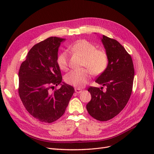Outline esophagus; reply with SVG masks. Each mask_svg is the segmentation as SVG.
Wrapping results in <instances>:
<instances>
[{
    "mask_svg": "<svg viewBox=\"0 0 154 154\" xmlns=\"http://www.w3.org/2000/svg\"><path fill=\"white\" fill-rule=\"evenodd\" d=\"M75 92H76V93H78V94H80V92H82V89H80V88H75Z\"/></svg>",
    "mask_w": 154,
    "mask_h": 154,
    "instance_id": "obj_1",
    "label": "esophagus"
}]
</instances>
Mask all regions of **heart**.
Wrapping results in <instances>:
<instances>
[{"mask_svg": "<svg viewBox=\"0 0 154 154\" xmlns=\"http://www.w3.org/2000/svg\"><path fill=\"white\" fill-rule=\"evenodd\" d=\"M71 49L83 57L82 66L88 69L72 70L65 76L67 84L76 87H84L89 80L91 72L93 74H100L106 69L108 65V57L105 51L96 49V46L85 40H80L74 43ZM59 68L65 71L67 68V53L66 51L60 53L57 59Z\"/></svg>", "mask_w": 154, "mask_h": 154, "instance_id": "b5f03b06", "label": "heart"}]
</instances>
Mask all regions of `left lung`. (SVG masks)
I'll list each match as a JSON object with an SVG mask.
<instances>
[{"label":"left lung","mask_w":154,"mask_h":154,"mask_svg":"<svg viewBox=\"0 0 154 154\" xmlns=\"http://www.w3.org/2000/svg\"><path fill=\"white\" fill-rule=\"evenodd\" d=\"M108 65L96 82L106 86V91L91 87V100L86 108L92 118L105 122L117 116L127 105L132 94L134 69L130 55L117 40L105 35L101 37Z\"/></svg>","instance_id":"obj_1"}]
</instances>
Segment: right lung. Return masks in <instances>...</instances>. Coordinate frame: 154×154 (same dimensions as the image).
Listing matches in <instances>:
<instances>
[{
  "mask_svg": "<svg viewBox=\"0 0 154 154\" xmlns=\"http://www.w3.org/2000/svg\"><path fill=\"white\" fill-rule=\"evenodd\" d=\"M64 38L51 36L32 47L21 64L18 94L27 112L40 122L52 123L64 114L74 88L62 82L57 62ZM58 85V90H52Z\"/></svg>",
  "mask_w": 154,
  "mask_h": 154,
  "instance_id": "add662e5",
  "label": "right lung"
}]
</instances>
